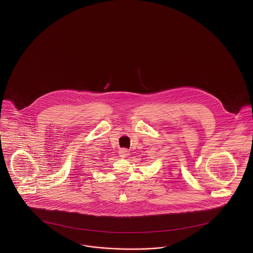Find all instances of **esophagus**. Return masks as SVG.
Masks as SVG:
<instances>
[{
	"mask_svg": "<svg viewBox=\"0 0 253 253\" xmlns=\"http://www.w3.org/2000/svg\"><path fill=\"white\" fill-rule=\"evenodd\" d=\"M129 156V151L128 150H126V149H122L120 151V157H122V158H125V157H127Z\"/></svg>",
	"mask_w": 253,
	"mask_h": 253,
	"instance_id": "obj_1",
	"label": "esophagus"
}]
</instances>
